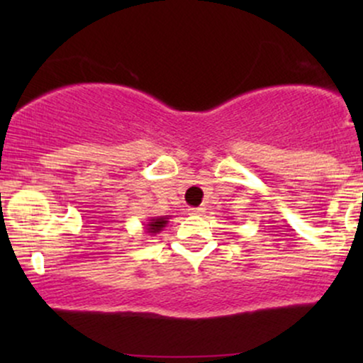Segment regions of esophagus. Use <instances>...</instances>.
<instances>
[{"label": "esophagus", "mask_w": 363, "mask_h": 363, "mask_svg": "<svg viewBox=\"0 0 363 363\" xmlns=\"http://www.w3.org/2000/svg\"><path fill=\"white\" fill-rule=\"evenodd\" d=\"M189 215H194V216H199L205 213V208H189Z\"/></svg>", "instance_id": "34e87169"}]
</instances>
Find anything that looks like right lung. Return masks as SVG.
<instances>
[{
	"mask_svg": "<svg viewBox=\"0 0 363 363\" xmlns=\"http://www.w3.org/2000/svg\"><path fill=\"white\" fill-rule=\"evenodd\" d=\"M170 216H152L145 225V230H147L148 235H157L158 232L164 230L165 225L169 223Z\"/></svg>",
	"mask_w": 363,
	"mask_h": 363,
	"instance_id": "add662e5",
	"label": "right lung"
}]
</instances>
